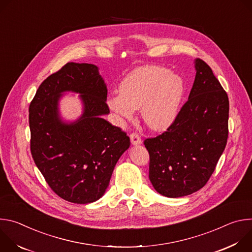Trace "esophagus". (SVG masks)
<instances>
[{"mask_svg":"<svg viewBox=\"0 0 252 252\" xmlns=\"http://www.w3.org/2000/svg\"><path fill=\"white\" fill-rule=\"evenodd\" d=\"M130 141L133 146H137L141 143V137L138 135L137 132L130 133Z\"/></svg>","mask_w":252,"mask_h":252,"instance_id":"34e87169","label":"esophagus"}]
</instances>
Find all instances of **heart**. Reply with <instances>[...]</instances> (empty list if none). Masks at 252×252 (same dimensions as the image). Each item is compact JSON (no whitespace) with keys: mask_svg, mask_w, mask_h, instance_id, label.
<instances>
[{"mask_svg":"<svg viewBox=\"0 0 252 252\" xmlns=\"http://www.w3.org/2000/svg\"><path fill=\"white\" fill-rule=\"evenodd\" d=\"M184 82L162 66H141L121 83L120 94L109 98L118 115L130 119L140 110L142 120L153 129H164L174 121L184 94Z\"/></svg>","mask_w":252,"mask_h":252,"instance_id":"b5f03b06","label":"heart"}]
</instances>
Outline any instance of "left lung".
Listing matches in <instances>:
<instances>
[{"label":"left lung","instance_id":"obj_1","mask_svg":"<svg viewBox=\"0 0 252 252\" xmlns=\"http://www.w3.org/2000/svg\"><path fill=\"white\" fill-rule=\"evenodd\" d=\"M196 75L189 99L172 124L143 143L150 154V179L167 197L202 189L213 173L228 137L229 101L210 66L195 60Z\"/></svg>","mask_w":252,"mask_h":252}]
</instances>
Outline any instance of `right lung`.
I'll return each instance as SVG.
<instances>
[{
  "label": "right lung",
  "instance_id": "add662e5",
  "mask_svg": "<svg viewBox=\"0 0 252 252\" xmlns=\"http://www.w3.org/2000/svg\"><path fill=\"white\" fill-rule=\"evenodd\" d=\"M63 91L82 94L85 110L75 123L64 124L58 117ZM106 94L96 65L67 63L41 84L30 103L32 159L52 190L69 202L100 198L116 163L129 148L126 132L101 118L110 113Z\"/></svg>",
  "mask_w": 252,
  "mask_h": 252
}]
</instances>
